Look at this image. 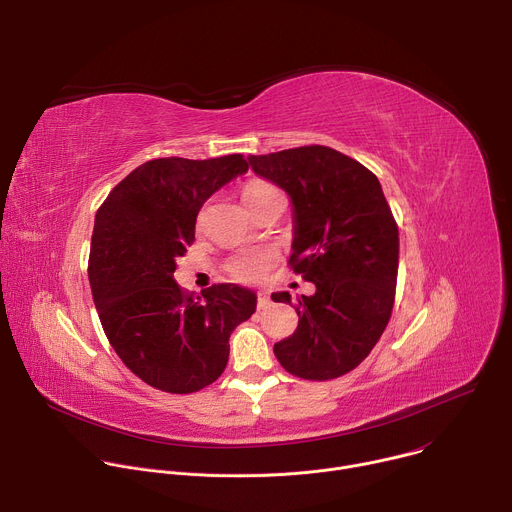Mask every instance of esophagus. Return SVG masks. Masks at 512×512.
I'll list each match as a JSON object with an SVG mask.
<instances>
[{"label": "esophagus", "mask_w": 512, "mask_h": 512, "mask_svg": "<svg viewBox=\"0 0 512 512\" xmlns=\"http://www.w3.org/2000/svg\"><path fill=\"white\" fill-rule=\"evenodd\" d=\"M269 306V296H267V291H259L257 294V308L259 310H263V308H267Z\"/></svg>", "instance_id": "34e87169"}]
</instances>
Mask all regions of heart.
<instances>
[{"label":"heart","instance_id":"obj_1","mask_svg":"<svg viewBox=\"0 0 512 512\" xmlns=\"http://www.w3.org/2000/svg\"><path fill=\"white\" fill-rule=\"evenodd\" d=\"M277 192L273 186L269 184H263V182H255V184H249L243 192V200L245 204L251 208L255 206L257 202H261L263 198H267L269 194ZM275 259V253L271 249H253V251H245L237 257H233L227 265L229 273L235 277V279H241V281H257L263 277V273L269 269V265L273 263Z\"/></svg>","mask_w":512,"mask_h":512}]
</instances>
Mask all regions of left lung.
Returning a JSON list of instances; mask_svg holds the SVG:
<instances>
[{
    "label": "left lung",
    "instance_id": "8db88e82",
    "mask_svg": "<svg viewBox=\"0 0 512 512\" xmlns=\"http://www.w3.org/2000/svg\"><path fill=\"white\" fill-rule=\"evenodd\" d=\"M247 160L289 196V263L316 285L314 296L298 300L296 332L273 352L296 377H342L369 356L393 310L399 231L383 188L373 172L326 145ZM271 300L291 304L289 291H275Z\"/></svg>",
    "mask_w": 512,
    "mask_h": 512
}]
</instances>
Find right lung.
Segmentation results:
<instances>
[{
  "instance_id": "1",
  "label": "right lung",
  "mask_w": 512,
  "mask_h": 512,
  "mask_svg": "<svg viewBox=\"0 0 512 512\" xmlns=\"http://www.w3.org/2000/svg\"><path fill=\"white\" fill-rule=\"evenodd\" d=\"M247 170L241 154L152 160L97 210L89 259L95 308L125 367L160 391L182 395L214 383L227 367L231 332L257 308L255 291L237 283L198 296L174 279L202 204Z\"/></svg>"
}]
</instances>
